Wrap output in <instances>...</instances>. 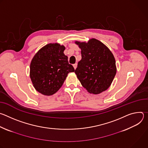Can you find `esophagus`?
I'll list each match as a JSON object with an SVG mask.
<instances>
[{"label": "esophagus", "mask_w": 148, "mask_h": 148, "mask_svg": "<svg viewBox=\"0 0 148 148\" xmlns=\"http://www.w3.org/2000/svg\"><path fill=\"white\" fill-rule=\"evenodd\" d=\"M73 67H74V69L75 70L76 68H77V63H75V64H73Z\"/></svg>", "instance_id": "esophagus-1"}]
</instances>
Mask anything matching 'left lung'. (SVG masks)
Wrapping results in <instances>:
<instances>
[{
    "mask_svg": "<svg viewBox=\"0 0 148 148\" xmlns=\"http://www.w3.org/2000/svg\"><path fill=\"white\" fill-rule=\"evenodd\" d=\"M75 43L81 50L82 58L75 73L82 87L92 94L107 90L116 73L115 59L111 50L94 38L87 43L76 41Z\"/></svg>",
    "mask_w": 148,
    "mask_h": 148,
    "instance_id": "obj_1",
    "label": "left lung"
}]
</instances>
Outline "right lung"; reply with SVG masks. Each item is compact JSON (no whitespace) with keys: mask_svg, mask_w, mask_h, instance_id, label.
I'll list each match as a JSON object with an SVG mask.
<instances>
[{"mask_svg":"<svg viewBox=\"0 0 148 148\" xmlns=\"http://www.w3.org/2000/svg\"><path fill=\"white\" fill-rule=\"evenodd\" d=\"M65 47L58 43H49L40 49L32 60L30 77L38 92L51 95L61 87L69 73L74 69L64 54Z\"/></svg>","mask_w":148,"mask_h":148,"instance_id":"right-lung-1","label":"right lung"}]
</instances>
